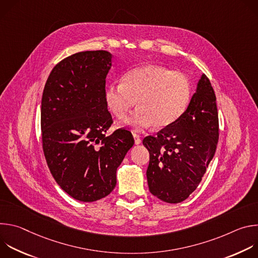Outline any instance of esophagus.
I'll return each mask as SVG.
<instances>
[{
	"label": "esophagus",
	"mask_w": 258,
	"mask_h": 258,
	"mask_svg": "<svg viewBox=\"0 0 258 258\" xmlns=\"http://www.w3.org/2000/svg\"><path fill=\"white\" fill-rule=\"evenodd\" d=\"M133 136H134V139H135V144H136V145H140V144L142 143V140H141L140 136H138V135H136V134H134Z\"/></svg>",
	"instance_id": "34e87169"
}]
</instances>
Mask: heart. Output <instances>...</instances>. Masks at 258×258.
<instances>
[{
    "label": "heart",
    "mask_w": 258,
    "mask_h": 258,
    "mask_svg": "<svg viewBox=\"0 0 258 258\" xmlns=\"http://www.w3.org/2000/svg\"><path fill=\"white\" fill-rule=\"evenodd\" d=\"M191 96V83L186 75L158 65L126 72L121 84L108 86L104 93L110 112L120 120L137 103L136 111L126 119L135 131L172 124L186 111Z\"/></svg>",
    "instance_id": "1"
}]
</instances>
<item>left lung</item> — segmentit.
I'll return each instance as SVG.
<instances>
[{"instance_id": "left-lung-1", "label": "left lung", "mask_w": 258, "mask_h": 258, "mask_svg": "<svg viewBox=\"0 0 258 258\" xmlns=\"http://www.w3.org/2000/svg\"><path fill=\"white\" fill-rule=\"evenodd\" d=\"M218 141L216 97L202 75L182 115L143 145L150 154L147 180L151 194L167 203L186 200L200 183Z\"/></svg>"}]
</instances>
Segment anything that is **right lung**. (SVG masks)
I'll return each instance as SVG.
<instances>
[{
  "label": "right lung",
  "instance_id": "1",
  "mask_svg": "<svg viewBox=\"0 0 258 258\" xmlns=\"http://www.w3.org/2000/svg\"><path fill=\"white\" fill-rule=\"evenodd\" d=\"M112 54L86 51L59 62L42 97L43 150L60 188L82 202L106 197L116 186V170L134 138L126 130L108 137L112 124L104 99Z\"/></svg>",
  "mask_w": 258,
  "mask_h": 258
}]
</instances>
